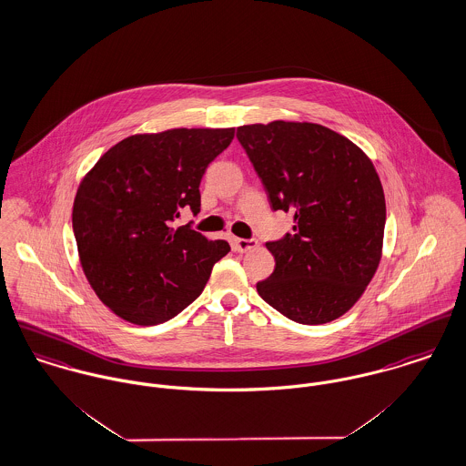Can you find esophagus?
Returning <instances> with one entry per match:
<instances>
[{
  "mask_svg": "<svg viewBox=\"0 0 466 466\" xmlns=\"http://www.w3.org/2000/svg\"><path fill=\"white\" fill-rule=\"evenodd\" d=\"M231 244L233 248L238 251V253H246V251H251L254 248H258V242L254 238H238V237H233L231 238Z\"/></svg>",
  "mask_w": 466,
  "mask_h": 466,
  "instance_id": "esophagus-1",
  "label": "esophagus"
}]
</instances>
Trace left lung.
<instances>
[{
    "instance_id": "left-lung-1",
    "label": "left lung",
    "mask_w": 466,
    "mask_h": 466,
    "mask_svg": "<svg viewBox=\"0 0 466 466\" xmlns=\"http://www.w3.org/2000/svg\"><path fill=\"white\" fill-rule=\"evenodd\" d=\"M237 137L272 210L294 212V235L267 242L276 268L258 294L299 324L339 319L381 261L386 203L372 160L315 123L246 125Z\"/></svg>"
}]
</instances>
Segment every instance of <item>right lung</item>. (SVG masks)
Returning a JSON list of instances; mask_svg holds the SVG:
<instances>
[{"label": "right lung", "mask_w": 466, "mask_h": 466, "mask_svg": "<svg viewBox=\"0 0 466 466\" xmlns=\"http://www.w3.org/2000/svg\"><path fill=\"white\" fill-rule=\"evenodd\" d=\"M235 127H174L131 135L85 174L73 229L96 296L137 326L167 322L205 290L213 265L229 253L190 226L179 210L201 208L199 185L231 144Z\"/></svg>", "instance_id": "obj_1"}]
</instances>
